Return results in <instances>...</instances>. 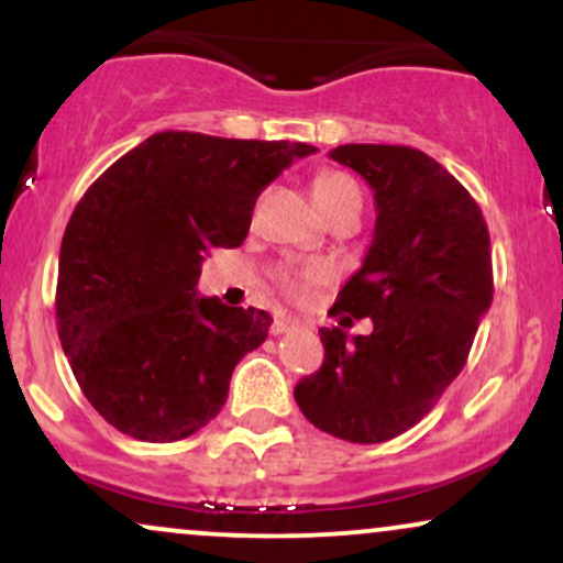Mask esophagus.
<instances>
[{
  "label": "esophagus",
  "mask_w": 563,
  "mask_h": 563,
  "mask_svg": "<svg viewBox=\"0 0 563 563\" xmlns=\"http://www.w3.org/2000/svg\"><path fill=\"white\" fill-rule=\"evenodd\" d=\"M301 322L296 318H288V314H277L275 322H273V333L275 335H283V333H290V331H299Z\"/></svg>",
  "instance_id": "34e87169"
}]
</instances>
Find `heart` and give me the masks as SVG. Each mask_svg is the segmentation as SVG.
<instances>
[{"instance_id":"obj_1","label":"heart","mask_w":563,"mask_h":563,"mask_svg":"<svg viewBox=\"0 0 563 563\" xmlns=\"http://www.w3.org/2000/svg\"><path fill=\"white\" fill-rule=\"evenodd\" d=\"M312 192L325 214H333L335 209H341V206L346 203H363V192H360L357 183H354L349 174H341V172H320L312 183ZM325 277H328L325 264L314 262V264H307V267H301L299 273L286 275L283 277V283H286V288L294 296H303L309 288L325 280Z\"/></svg>"}]
</instances>
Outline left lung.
Listing matches in <instances>:
<instances>
[{
    "instance_id": "1",
    "label": "left lung",
    "mask_w": 563,
    "mask_h": 563,
    "mask_svg": "<svg viewBox=\"0 0 563 563\" xmlns=\"http://www.w3.org/2000/svg\"><path fill=\"white\" fill-rule=\"evenodd\" d=\"M331 158L373 187L378 211L363 267L331 314L371 317L374 331L349 340L320 328L325 360L294 397L325 434L376 444L412 429L463 371L493 303V251L476 200L426 153L339 145Z\"/></svg>"
}]
</instances>
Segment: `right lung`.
<instances>
[{
	"label": "right lung",
	"instance_id": "1",
	"mask_svg": "<svg viewBox=\"0 0 563 563\" xmlns=\"http://www.w3.org/2000/svg\"><path fill=\"white\" fill-rule=\"evenodd\" d=\"M318 147L158 132L84 192L57 264V335L84 397L121 434L177 442L219 416L264 309L198 296L211 249L245 241L260 192Z\"/></svg>",
	"mask_w": 563,
	"mask_h": 563
}]
</instances>
